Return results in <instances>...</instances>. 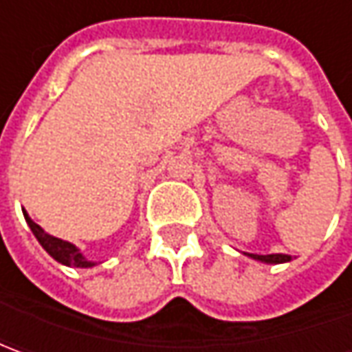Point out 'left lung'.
<instances>
[{
	"label": "left lung",
	"instance_id": "left-lung-1",
	"mask_svg": "<svg viewBox=\"0 0 352 352\" xmlns=\"http://www.w3.org/2000/svg\"><path fill=\"white\" fill-rule=\"evenodd\" d=\"M254 261H261V263L268 264H278V263H288L290 261V254H249Z\"/></svg>",
	"mask_w": 352,
	"mask_h": 352
}]
</instances>
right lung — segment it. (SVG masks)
Returning a JSON list of instances; mask_svg holds the SVG:
<instances>
[{
    "instance_id": "right-lung-1",
    "label": "right lung",
    "mask_w": 352,
    "mask_h": 352,
    "mask_svg": "<svg viewBox=\"0 0 352 352\" xmlns=\"http://www.w3.org/2000/svg\"><path fill=\"white\" fill-rule=\"evenodd\" d=\"M23 215H25V219H27V223L31 227V231H33V235L36 236V241L43 245V249L47 250L48 254L54 258V261H58V263L66 264V266H76V268H88V266H94V263H89L86 261L84 256H82V252L76 249L72 243H68V241H62V239H56V236L48 235L45 233L38 225L34 223L33 219L23 211Z\"/></svg>"
}]
</instances>
